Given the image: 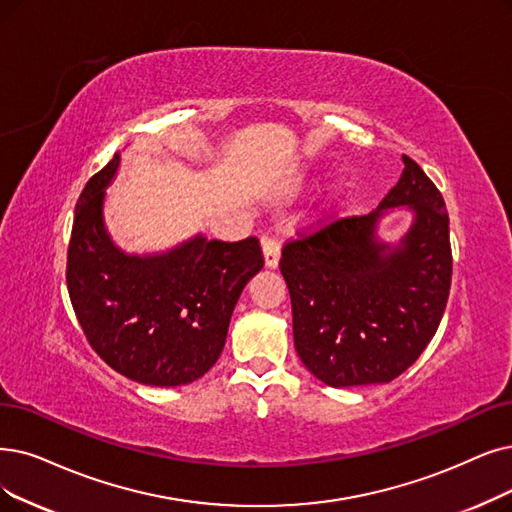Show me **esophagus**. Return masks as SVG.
Returning a JSON list of instances; mask_svg holds the SVG:
<instances>
[{"instance_id":"obj_1","label":"esophagus","mask_w":512,"mask_h":512,"mask_svg":"<svg viewBox=\"0 0 512 512\" xmlns=\"http://www.w3.org/2000/svg\"><path fill=\"white\" fill-rule=\"evenodd\" d=\"M262 254H264V264L267 269H277L279 267V258H281V245L273 237H264L262 239Z\"/></svg>"}]
</instances>
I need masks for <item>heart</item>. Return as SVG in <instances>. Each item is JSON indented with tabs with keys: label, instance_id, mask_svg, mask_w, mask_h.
<instances>
[{
	"label": "heart",
	"instance_id": "heart-1",
	"mask_svg": "<svg viewBox=\"0 0 512 512\" xmlns=\"http://www.w3.org/2000/svg\"><path fill=\"white\" fill-rule=\"evenodd\" d=\"M338 193H340V185H334V187H332V191H330V201H332V199H336V197H338Z\"/></svg>",
	"mask_w": 512,
	"mask_h": 512
}]
</instances>
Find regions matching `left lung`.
<instances>
[{
  "mask_svg": "<svg viewBox=\"0 0 512 512\" xmlns=\"http://www.w3.org/2000/svg\"><path fill=\"white\" fill-rule=\"evenodd\" d=\"M380 206L290 241L279 269L292 298L294 344L315 378L334 388L391 382L441 323L452 285L449 216L414 159ZM393 209L415 214L397 244L377 237Z\"/></svg>",
  "mask_w": 512,
  "mask_h": 512,
  "instance_id": "8db88e82",
  "label": "left lung"
}]
</instances>
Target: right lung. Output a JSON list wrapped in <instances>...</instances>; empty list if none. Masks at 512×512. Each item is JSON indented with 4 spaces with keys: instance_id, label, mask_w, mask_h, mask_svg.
Wrapping results in <instances>:
<instances>
[{
    "instance_id": "add662e5",
    "label": "right lung",
    "mask_w": 512,
    "mask_h": 512,
    "mask_svg": "<svg viewBox=\"0 0 512 512\" xmlns=\"http://www.w3.org/2000/svg\"><path fill=\"white\" fill-rule=\"evenodd\" d=\"M119 163L115 153L77 201L67 258L73 311L92 349L121 376L149 386L189 384L218 361L235 304L264 267L260 243L199 233L166 252H124L105 227Z\"/></svg>"
}]
</instances>
